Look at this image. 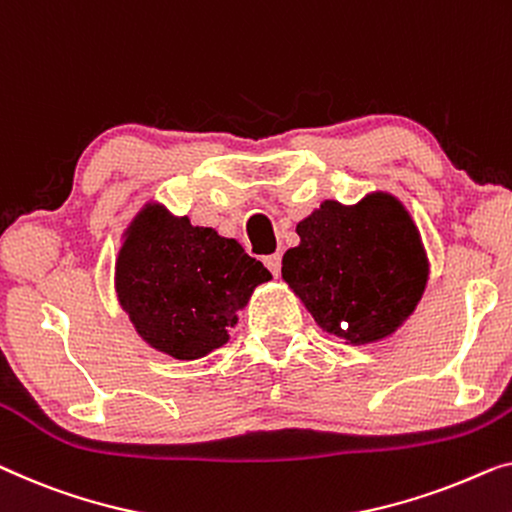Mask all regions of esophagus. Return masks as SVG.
Listing matches in <instances>:
<instances>
[{
    "instance_id": "34e87169",
    "label": "esophagus",
    "mask_w": 512,
    "mask_h": 512,
    "mask_svg": "<svg viewBox=\"0 0 512 512\" xmlns=\"http://www.w3.org/2000/svg\"><path fill=\"white\" fill-rule=\"evenodd\" d=\"M280 262H282V257H280V255H269V257H264L266 269H269L276 278L280 276Z\"/></svg>"
}]
</instances>
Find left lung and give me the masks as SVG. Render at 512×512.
<instances>
[{"instance_id": "left-lung-1", "label": "left lung", "mask_w": 512, "mask_h": 512, "mask_svg": "<svg viewBox=\"0 0 512 512\" xmlns=\"http://www.w3.org/2000/svg\"><path fill=\"white\" fill-rule=\"evenodd\" d=\"M296 234L301 243L282 255V280L322 331L370 345L416 310L430 262L398 197L375 190L356 204L324 200Z\"/></svg>"}]
</instances>
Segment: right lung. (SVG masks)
Returning a JSON list of instances; mask_svg holds the SVG:
<instances>
[{"label":"right lung","mask_w":512,"mask_h":512,"mask_svg":"<svg viewBox=\"0 0 512 512\" xmlns=\"http://www.w3.org/2000/svg\"><path fill=\"white\" fill-rule=\"evenodd\" d=\"M262 262L213 227L190 225L147 202L121 234L114 292L137 335L177 361H195L230 340L255 287L269 282Z\"/></svg>","instance_id":"1"}]
</instances>
